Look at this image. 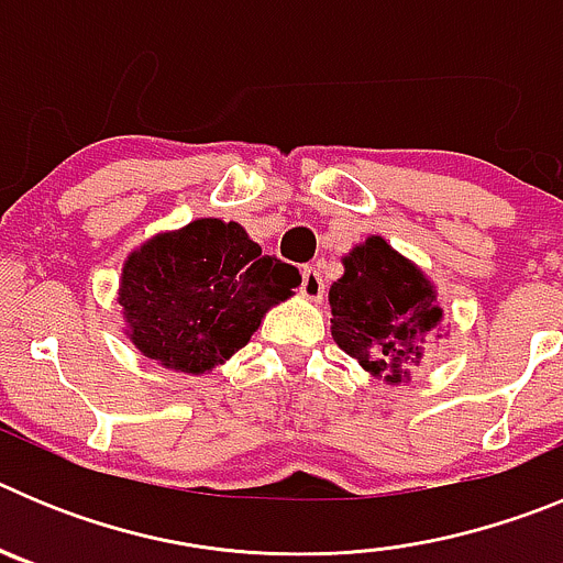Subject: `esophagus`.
I'll return each instance as SVG.
<instances>
[{
    "label": "esophagus",
    "instance_id": "obj_1",
    "mask_svg": "<svg viewBox=\"0 0 563 563\" xmlns=\"http://www.w3.org/2000/svg\"><path fill=\"white\" fill-rule=\"evenodd\" d=\"M298 292L305 298H310V301H321V298H324V278H321L316 265L301 271V287H298Z\"/></svg>",
    "mask_w": 563,
    "mask_h": 563
}]
</instances>
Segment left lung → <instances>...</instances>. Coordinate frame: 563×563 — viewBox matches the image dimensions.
<instances>
[{"mask_svg":"<svg viewBox=\"0 0 563 563\" xmlns=\"http://www.w3.org/2000/svg\"><path fill=\"white\" fill-rule=\"evenodd\" d=\"M341 262L330 287L332 338L377 380L409 383L422 341L442 324L434 285L383 236H366Z\"/></svg>","mask_w":563,"mask_h":563,"instance_id":"obj_1","label":"left lung"}]
</instances>
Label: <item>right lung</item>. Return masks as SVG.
Returning a JSON list of instances; mask_svg holds the SVG:
<instances>
[{
    "label": "right lung",
    "mask_w": 563,
    "mask_h": 563,
    "mask_svg": "<svg viewBox=\"0 0 563 563\" xmlns=\"http://www.w3.org/2000/svg\"><path fill=\"white\" fill-rule=\"evenodd\" d=\"M301 276L239 222H188L146 239L123 262L118 305L126 338L146 357L186 375L225 363L258 330L267 310L292 296Z\"/></svg>",
    "instance_id": "right-lung-1"
}]
</instances>
